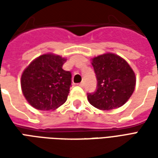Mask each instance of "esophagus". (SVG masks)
Masks as SVG:
<instances>
[{"mask_svg": "<svg viewBox=\"0 0 158 158\" xmlns=\"http://www.w3.org/2000/svg\"><path fill=\"white\" fill-rule=\"evenodd\" d=\"M80 87H83V86H85V82H81V83H79V85Z\"/></svg>", "mask_w": 158, "mask_h": 158, "instance_id": "1", "label": "esophagus"}]
</instances>
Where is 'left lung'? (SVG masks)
<instances>
[{
    "label": "left lung",
    "instance_id": "obj_1",
    "mask_svg": "<svg viewBox=\"0 0 158 158\" xmlns=\"http://www.w3.org/2000/svg\"><path fill=\"white\" fill-rule=\"evenodd\" d=\"M97 85L95 92L88 93L89 102L100 110L122 106L132 96L135 87V74L124 59L106 53L92 59Z\"/></svg>",
    "mask_w": 158,
    "mask_h": 158
}]
</instances>
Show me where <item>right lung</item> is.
I'll use <instances>...</instances> for the list:
<instances>
[{
    "label": "right lung",
    "instance_id": "add662e5",
    "mask_svg": "<svg viewBox=\"0 0 158 158\" xmlns=\"http://www.w3.org/2000/svg\"><path fill=\"white\" fill-rule=\"evenodd\" d=\"M65 58L44 54L35 59L23 71L21 87L27 102L36 109L55 110L65 102L72 83V74L62 69Z\"/></svg>",
    "mask_w": 158,
    "mask_h": 158
}]
</instances>
